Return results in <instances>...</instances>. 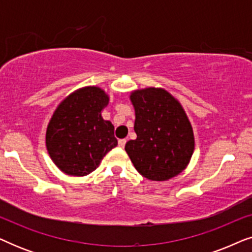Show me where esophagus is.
I'll use <instances>...</instances> for the list:
<instances>
[{"instance_id": "1", "label": "esophagus", "mask_w": 252, "mask_h": 252, "mask_svg": "<svg viewBox=\"0 0 252 252\" xmlns=\"http://www.w3.org/2000/svg\"><path fill=\"white\" fill-rule=\"evenodd\" d=\"M118 144H119L120 148H124V147H125V144H126V140L125 139H120L118 141Z\"/></svg>"}]
</instances>
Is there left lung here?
Instances as JSON below:
<instances>
[{
	"instance_id": "1",
	"label": "left lung",
	"mask_w": 252,
	"mask_h": 252,
	"mask_svg": "<svg viewBox=\"0 0 252 252\" xmlns=\"http://www.w3.org/2000/svg\"><path fill=\"white\" fill-rule=\"evenodd\" d=\"M135 109L136 139L125 150L139 173L154 181L175 177L194 153L190 123L177 99L160 88H146L130 95Z\"/></svg>"
}]
</instances>
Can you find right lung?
Listing matches in <instances>:
<instances>
[{
  "label": "right lung",
  "instance_id": "obj_1",
  "mask_svg": "<svg viewBox=\"0 0 252 252\" xmlns=\"http://www.w3.org/2000/svg\"><path fill=\"white\" fill-rule=\"evenodd\" d=\"M109 97L98 87L72 93L58 105L46 134L48 153L64 173L84 177L118 144L115 127L102 118Z\"/></svg>",
  "mask_w": 252,
  "mask_h": 252
}]
</instances>
